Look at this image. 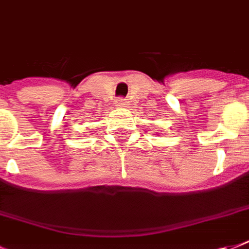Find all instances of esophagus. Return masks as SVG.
<instances>
[{"instance_id":"1","label":"esophagus","mask_w":249,"mask_h":249,"mask_svg":"<svg viewBox=\"0 0 249 249\" xmlns=\"http://www.w3.org/2000/svg\"><path fill=\"white\" fill-rule=\"evenodd\" d=\"M115 105L117 107H126L128 106V101L125 99V98H117L116 101H115Z\"/></svg>"}]
</instances>
